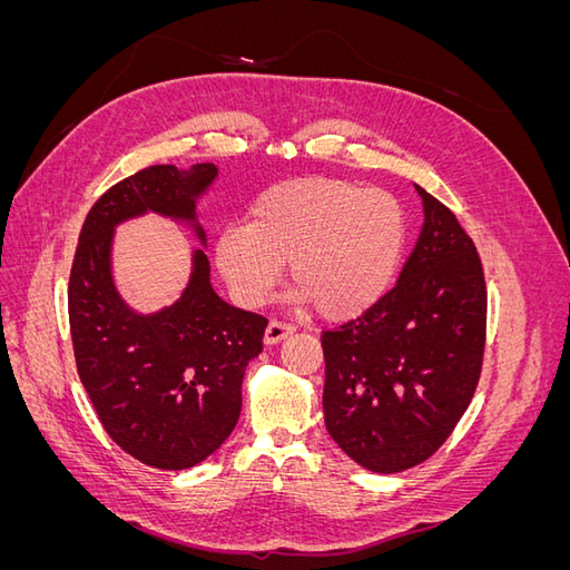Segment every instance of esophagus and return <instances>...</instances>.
I'll return each mask as SVG.
<instances>
[{"instance_id":"obj_1","label":"esophagus","mask_w":570,"mask_h":570,"mask_svg":"<svg viewBox=\"0 0 570 570\" xmlns=\"http://www.w3.org/2000/svg\"><path fill=\"white\" fill-rule=\"evenodd\" d=\"M292 333H295V325H287V323H283V321H271V323L266 325L264 340H266V344H278L281 340H285V337L292 335Z\"/></svg>"}]
</instances>
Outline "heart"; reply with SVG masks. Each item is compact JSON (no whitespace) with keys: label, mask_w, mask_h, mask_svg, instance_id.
Returning <instances> with one entry per match:
<instances>
[{"label":"heart","mask_w":570,"mask_h":570,"mask_svg":"<svg viewBox=\"0 0 570 570\" xmlns=\"http://www.w3.org/2000/svg\"><path fill=\"white\" fill-rule=\"evenodd\" d=\"M406 243L404 214L387 193L337 178L268 189L249 226L216 239V266L235 299L258 306L289 264L297 299L331 321L354 318L385 295Z\"/></svg>","instance_id":"b5f03b06"}]
</instances>
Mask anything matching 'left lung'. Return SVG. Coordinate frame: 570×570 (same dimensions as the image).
Masks as SVG:
<instances>
[{
  "instance_id": "1",
  "label": "left lung",
  "mask_w": 570,
  "mask_h": 570,
  "mask_svg": "<svg viewBox=\"0 0 570 570\" xmlns=\"http://www.w3.org/2000/svg\"><path fill=\"white\" fill-rule=\"evenodd\" d=\"M423 228L396 285L321 335L325 428L373 473L433 456L469 409L485 352L488 292L473 239L421 185Z\"/></svg>"
}]
</instances>
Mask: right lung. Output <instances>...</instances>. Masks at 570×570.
Returning <instances> with one entry per match:
<instances>
[{
	"instance_id": "obj_1",
	"label": "right lung",
	"mask_w": 570,
	"mask_h": 570,
	"mask_svg": "<svg viewBox=\"0 0 570 570\" xmlns=\"http://www.w3.org/2000/svg\"><path fill=\"white\" fill-rule=\"evenodd\" d=\"M216 176L214 164H164L116 183L82 223L68 281L76 366L101 425L120 450L164 471L193 469L228 440L268 321L216 295L204 249L193 252L174 304L137 314L114 283V233L159 214L185 223L206 247L197 202Z\"/></svg>"
}]
</instances>
